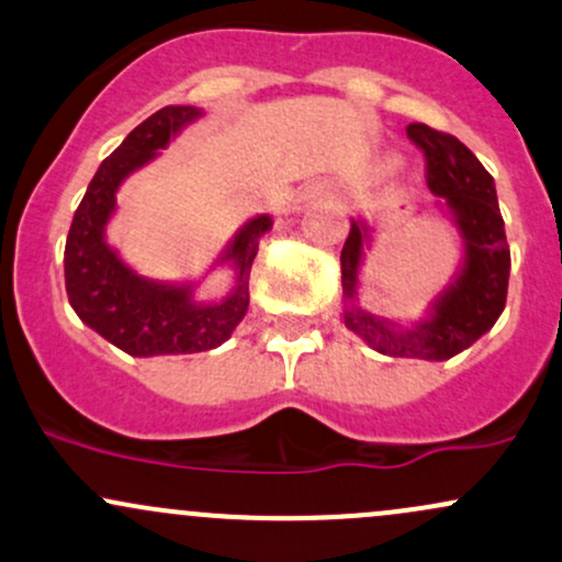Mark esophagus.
<instances>
[{
	"mask_svg": "<svg viewBox=\"0 0 562 562\" xmlns=\"http://www.w3.org/2000/svg\"><path fill=\"white\" fill-rule=\"evenodd\" d=\"M333 196V189L328 187L325 181H314L310 187H304V191L299 194V200H295V213H304L310 211L312 205H317V202L323 200H330Z\"/></svg>",
	"mask_w": 562,
	"mask_h": 562,
	"instance_id": "1",
	"label": "esophagus"
}]
</instances>
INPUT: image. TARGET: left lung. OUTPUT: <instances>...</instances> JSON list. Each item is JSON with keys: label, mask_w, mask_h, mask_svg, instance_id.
I'll use <instances>...</instances> for the list:
<instances>
[{"label": "left lung", "mask_w": 562, "mask_h": 562, "mask_svg": "<svg viewBox=\"0 0 562 562\" xmlns=\"http://www.w3.org/2000/svg\"><path fill=\"white\" fill-rule=\"evenodd\" d=\"M405 133L427 157L435 205L459 232V267L451 282L429 301L424 317L413 323L366 310L360 304V271L373 245V226L366 215H357L341 250V317L355 336L381 355L440 362L470 349L502 317L509 285V245L496 183L480 159L459 138L422 122H413Z\"/></svg>", "instance_id": "1"}]
</instances>
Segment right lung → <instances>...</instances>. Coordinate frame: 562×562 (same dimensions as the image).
I'll return each instance as SVG.
<instances>
[{
    "instance_id": "right-lung-1",
    "label": "right lung",
    "mask_w": 562,
    "mask_h": 562,
    "mask_svg": "<svg viewBox=\"0 0 562 562\" xmlns=\"http://www.w3.org/2000/svg\"><path fill=\"white\" fill-rule=\"evenodd\" d=\"M202 116L205 111L196 106H165L140 122L92 176L66 237L64 269L71 310L98 336L133 357L194 355L221 347L248 312L252 258L274 224L269 213H261L234 232L211 267H226L234 274L229 293L218 301L196 299L202 277L170 282L138 274L109 243L106 229L122 183Z\"/></svg>"
}]
</instances>
